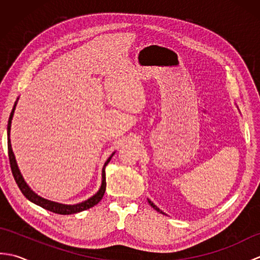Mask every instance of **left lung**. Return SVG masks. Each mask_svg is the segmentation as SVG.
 Returning <instances> with one entry per match:
<instances>
[{
	"label": "left lung",
	"mask_w": 260,
	"mask_h": 260,
	"mask_svg": "<svg viewBox=\"0 0 260 260\" xmlns=\"http://www.w3.org/2000/svg\"><path fill=\"white\" fill-rule=\"evenodd\" d=\"M147 201H148V203H150V206H151V207H152L153 209H155L157 212H159V213H162V214H165V213H164V212L162 211V210H159V209H158V208H157V207L155 206V204H154V203H153V202H152L151 200H147Z\"/></svg>",
	"instance_id": "8db88e82"
}]
</instances>
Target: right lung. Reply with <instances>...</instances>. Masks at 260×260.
<instances>
[{
	"mask_svg": "<svg viewBox=\"0 0 260 260\" xmlns=\"http://www.w3.org/2000/svg\"><path fill=\"white\" fill-rule=\"evenodd\" d=\"M16 102H18V101H16ZM16 102L14 104L12 112H11V114H10V118H9V123H8V150H9V159H10V165H11V170H12L13 178L16 182V184H18L19 189L21 190L22 193H23V196L27 199V200H30L31 202L38 204V206H40L41 208L49 210V211H51L53 213H58V214L78 213V212L84 211V210H87L89 208H92L93 206H96V204L103 199L105 190H106V174H105V168H106V165L109 163L110 159H112L114 153L108 157L107 161L105 162V164H104L103 173H102L103 180H102L101 189L98 190V192L96 193L95 196H92L91 198L88 199V200H86L84 202H80V203H77V204H62V203L53 202V201H50V200H47V199L41 198L40 196H38L37 193L33 192L31 190V187L26 184V182L24 181L23 176H22L20 170L18 168V164H16L15 156H14L13 151H12V146H11L10 131H11V123H12L14 109H15V106H16Z\"/></svg>",
	"mask_w": 260,
	"mask_h": 260,
	"instance_id": "right-lung-1",
	"label": "right lung"
}]
</instances>
